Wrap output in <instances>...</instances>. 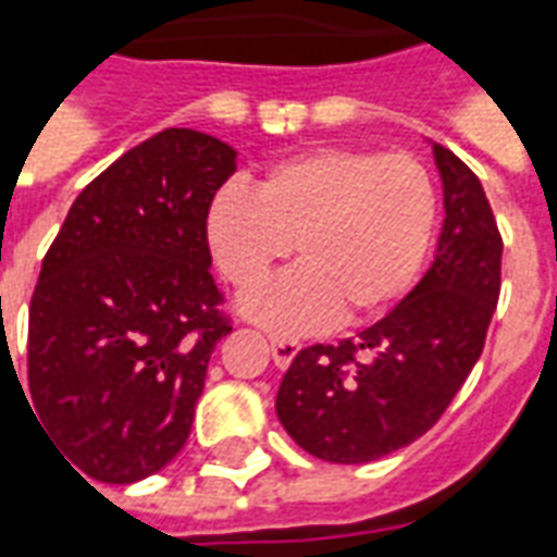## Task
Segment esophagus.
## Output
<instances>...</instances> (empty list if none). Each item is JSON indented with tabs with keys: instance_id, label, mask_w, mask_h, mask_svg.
Listing matches in <instances>:
<instances>
[{
	"instance_id": "1",
	"label": "esophagus",
	"mask_w": 557,
	"mask_h": 557,
	"mask_svg": "<svg viewBox=\"0 0 557 557\" xmlns=\"http://www.w3.org/2000/svg\"><path fill=\"white\" fill-rule=\"evenodd\" d=\"M300 345H297L295 338H286V335H271V359L277 368H288L292 359L297 356Z\"/></svg>"
}]
</instances>
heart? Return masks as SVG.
Here are the masks:
<instances>
[{
    "instance_id": "obj_1",
    "label": "heart",
    "mask_w": 557,
    "mask_h": 557,
    "mask_svg": "<svg viewBox=\"0 0 557 557\" xmlns=\"http://www.w3.org/2000/svg\"><path fill=\"white\" fill-rule=\"evenodd\" d=\"M438 219V193L411 154L326 146L277 163L257 193L231 184L207 215L212 257L239 292L271 277L295 245L300 265L245 304L277 333L362 321L414 283Z\"/></svg>"
}]
</instances>
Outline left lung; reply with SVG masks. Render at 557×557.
<instances>
[{"label": "left lung", "mask_w": 557, "mask_h": 557, "mask_svg": "<svg viewBox=\"0 0 557 557\" xmlns=\"http://www.w3.org/2000/svg\"><path fill=\"white\" fill-rule=\"evenodd\" d=\"M435 163L447 219L432 269L356 338L304 347L280 382V423L333 465H368L430 432L485 347L503 236L470 165L438 143Z\"/></svg>", "instance_id": "1"}]
</instances>
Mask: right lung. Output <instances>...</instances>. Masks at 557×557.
I'll list each match as a JSON object with an SVG mask.
<instances>
[{
  "label": "right lung",
  "mask_w": 557,
  "mask_h": 557,
  "mask_svg": "<svg viewBox=\"0 0 557 557\" xmlns=\"http://www.w3.org/2000/svg\"><path fill=\"white\" fill-rule=\"evenodd\" d=\"M233 172L222 139L165 127L84 186L42 257L32 411L96 482L151 476L189 438L212 350L233 330L207 242Z\"/></svg>",
  "instance_id": "add662e5"
}]
</instances>
